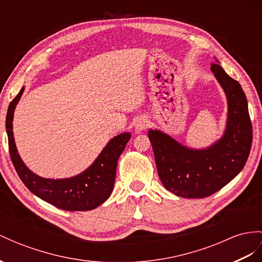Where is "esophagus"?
<instances>
[{"label": "esophagus", "instance_id": "obj_1", "mask_svg": "<svg viewBox=\"0 0 262 262\" xmlns=\"http://www.w3.org/2000/svg\"><path fill=\"white\" fill-rule=\"evenodd\" d=\"M149 126V122L148 119H147L146 117L142 116V117H138L136 120H135V130L136 133H142L144 130H146L147 127Z\"/></svg>", "mask_w": 262, "mask_h": 262}]
</instances>
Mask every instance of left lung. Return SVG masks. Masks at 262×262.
I'll return each mask as SVG.
<instances>
[{"instance_id":"left-lung-1","label":"left lung","mask_w":262,"mask_h":262,"mask_svg":"<svg viewBox=\"0 0 262 262\" xmlns=\"http://www.w3.org/2000/svg\"><path fill=\"white\" fill-rule=\"evenodd\" d=\"M210 69L228 103L223 137L207 148L193 149L162 130L148 132L158 176L178 197L205 198L220 190L243 170L251 149L252 125L243 89L219 64Z\"/></svg>"}]
</instances>
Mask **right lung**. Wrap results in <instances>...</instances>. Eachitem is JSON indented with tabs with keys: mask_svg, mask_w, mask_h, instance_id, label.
I'll return each mask as SVG.
<instances>
[{
	"mask_svg": "<svg viewBox=\"0 0 262 262\" xmlns=\"http://www.w3.org/2000/svg\"><path fill=\"white\" fill-rule=\"evenodd\" d=\"M23 92L24 87L10 103L5 123L10 155L17 175L31 192L59 209L67 211L95 209L111 196L115 183L117 160L129 142L130 133H122L112 138L89 168L76 176L63 179L39 177L30 170L19 157L13 135L14 111Z\"/></svg>",
	"mask_w": 262,
	"mask_h": 262,
	"instance_id": "add662e5",
	"label": "right lung"
}]
</instances>
